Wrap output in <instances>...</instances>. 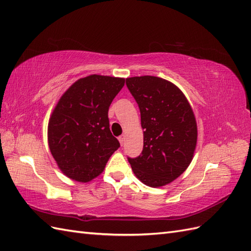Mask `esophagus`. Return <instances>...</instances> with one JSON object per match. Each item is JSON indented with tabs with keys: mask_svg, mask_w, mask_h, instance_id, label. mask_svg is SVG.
Masks as SVG:
<instances>
[{
	"mask_svg": "<svg viewBox=\"0 0 251 251\" xmlns=\"http://www.w3.org/2000/svg\"><path fill=\"white\" fill-rule=\"evenodd\" d=\"M119 141H120L121 145L123 146V144H124V141H125V136H124V134H123V136H120V137H119Z\"/></svg>",
	"mask_w": 251,
	"mask_h": 251,
	"instance_id": "obj_1",
	"label": "esophagus"
}]
</instances>
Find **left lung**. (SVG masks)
Masks as SVG:
<instances>
[{
    "mask_svg": "<svg viewBox=\"0 0 251 251\" xmlns=\"http://www.w3.org/2000/svg\"><path fill=\"white\" fill-rule=\"evenodd\" d=\"M144 129L143 151L128 157L141 181L157 188L180 176L190 165L197 142V125L184 94L174 83L156 76L126 78Z\"/></svg>",
    "mask_w": 251,
    "mask_h": 251,
    "instance_id": "left-lung-1",
    "label": "left lung"
}]
</instances>
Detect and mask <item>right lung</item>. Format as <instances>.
<instances>
[{
	"mask_svg": "<svg viewBox=\"0 0 251 251\" xmlns=\"http://www.w3.org/2000/svg\"><path fill=\"white\" fill-rule=\"evenodd\" d=\"M124 83L119 77L87 76L74 82L55 107L48 128L50 151L73 180L98 177L120 147L109 128L108 110Z\"/></svg>",
	"mask_w": 251,
	"mask_h": 251,
	"instance_id": "right-lung-1",
	"label": "right lung"
}]
</instances>
